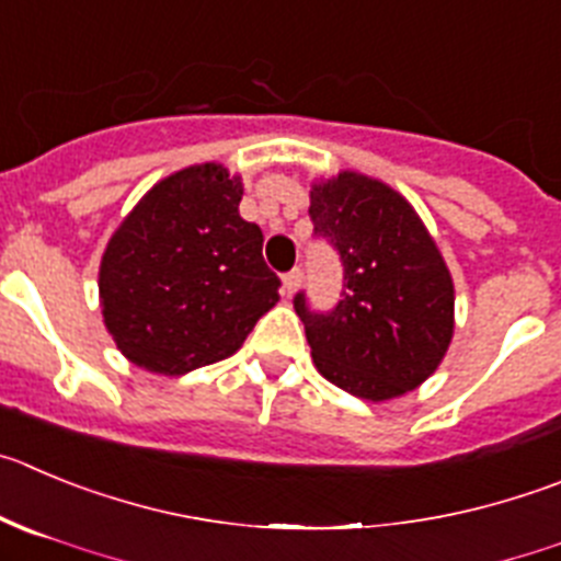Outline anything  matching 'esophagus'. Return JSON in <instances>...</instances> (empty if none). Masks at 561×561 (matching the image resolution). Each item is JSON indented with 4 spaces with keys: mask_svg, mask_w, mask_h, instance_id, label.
<instances>
[{
    "mask_svg": "<svg viewBox=\"0 0 561 561\" xmlns=\"http://www.w3.org/2000/svg\"><path fill=\"white\" fill-rule=\"evenodd\" d=\"M298 287H301V271H298V268L287 271V274L282 276V290H285V296H293Z\"/></svg>",
    "mask_w": 561,
    "mask_h": 561,
    "instance_id": "1",
    "label": "esophagus"
}]
</instances>
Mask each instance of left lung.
Listing matches in <instances>:
<instances>
[{"label":"left lung","mask_w":561,"mask_h":561,"mask_svg":"<svg viewBox=\"0 0 561 561\" xmlns=\"http://www.w3.org/2000/svg\"><path fill=\"white\" fill-rule=\"evenodd\" d=\"M310 218L343 263L334 310L293 298L316 368L368 401L415 390L454 337V282L432 234L401 193L357 171L312 185Z\"/></svg>","instance_id":"obj_1"}]
</instances>
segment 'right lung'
Masks as SVG:
<instances>
[{
    "label": "right lung",
    "instance_id": "obj_1",
    "mask_svg": "<svg viewBox=\"0 0 561 561\" xmlns=\"http://www.w3.org/2000/svg\"><path fill=\"white\" fill-rule=\"evenodd\" d=\"M240 176L218 162L157 182L99 265L104 327L138 368L182 376L238 352L279 301L263 232L240 218Z\"/></svg>",
    "mask_w": 561,
    "mask_h": 561
}]
</instances>
